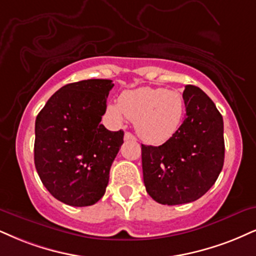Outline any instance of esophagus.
Listing matches in <instances>:
<instances>
[{"label":"esophagus","instance_id":"1","mask_svg":"<svg viewBox=\"0 0 256 256\" xmlns=\"http://www.w3.org/2000/svg\"><path fill=\"white\" fill-rule=\"evenodd\" d=\"M124 140L126 141H134V140H136V138H135V136L132 133H129V132H126V133H124Z\"/></svg>","mask_w":256,"mask_h":256}]
</instances>
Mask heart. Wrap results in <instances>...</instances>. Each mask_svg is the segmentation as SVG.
Returning a JSON list of instances; mask_svg holds the SVG:
<instances>
[{
    "label": "heart",
    "mask_w": 256,
    "mask_h": 256,
    "mask_svg": "<svg viewBox=\"0 0 256 256\" xmlns=\"http://www.w3.org/2000/svg\"><path fill=\"white\" fill-rule=\"evenodd\" d=\"M106 109L116 121H122L124 116L134 121L136 133L144 142L160 144L180 128L185 100L178 91L142 86L124 91L118 103H110Z\"/></svg>",
    "instance_id": "b5f03b06"
}]
</instances>
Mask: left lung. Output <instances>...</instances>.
Listing matches in <instances>:
<instances>
[{"mask_svg": "<svg viewBox=\"0 0 256 256\" xmlns=\"http://www.w3.org/2000/svg\"><path fill=\"white\" fill-rule=\"evenodd\" d=\"M186 118L162 146L141 144L144 182L158 203L178 205L197 200L215 184L224 162L223 118L210 97L186 85Z\"/></svg>", "mask_w": 256, "mask_h": 256, "instance_id": "1", "label": "left lung"}]
</instances>
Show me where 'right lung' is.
I'll return each mask as SVG.
<instances>
[{"label": "right lung", "instance_id": "1", "mask_svg": "<svg viewBox=\"0 0 256 256\" xmlns=\"http://www.w3.org/2000/svg\"><path fill=\"white\" fill-rule=\"evenodd\" d=\"M110 80L66 84L47 100L36 120L34 164L53 197L71 206L97 203L109 182L123 144L122 130L100 124Z\"/></svg>", "mask_w": 256, "mask_h": 256}]
</instances>
